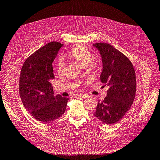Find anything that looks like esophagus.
I'll use <instances>...</instances> for the list:
<instances>
[{
	"label": "esophagus",
	"instance_id": "esophagus-1",
	"mask_svg": "<svg viewBox=\"0 0 160 160\" xmlns=\"http://www.w3.org/2000/svg\"><path fill=\"white\" fill-rule=\"evenodd\" d=\"M79 97H81V98H82V99H86V98H88V97H89V95H88V94H83V93H82V94H80L79 95Z\"/></svg>",
	"mask_w": 160,
	"mask_h": 160
}]
</instances>
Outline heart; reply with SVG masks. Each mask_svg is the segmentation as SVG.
I'll list each match as a JSON object with an SVG mask.
<instances>
[{
  "label": "heart",
  "mask_w": 160,
  "mask_h": 160,
  "mask_svg": "<svg viewBox=\"0 0 160 160\" xmlns=\"http://www.w3.org/2000/svg\"><path fill=\"white\" fill-rule=\"evenodd\" d=\"M67 57L70 58L82 66H86L88 64L92 57V54L88 48L82 45H76L67 53ZM100 67V63L97 60H93L90 65V68L93 70H98ZM64 63L62 60H59L57 64V71L58 73L63 72Z\"/></svg>",
  "instance_id": "obj_1"
}]
</instances>
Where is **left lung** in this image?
I'll list each match as a JSON object with an SVG mask.
<instances>
[{"instance_id":"left-lung-1","label":"left lung","mask_w":160,"mask_h":160,"mask_svg":"<svg viewBox=\"0 0 160 160\" xmlns=\"http://www.w3.org/2000/svg\"><path fill=\"white\" fill-rule=\"evenodd\" d=\"M93 46L100 53L102 71L100 80L107 85V96L99 101L93 114L104 123L119 122L130 109L136 93V76L131 61L122 52L107 43Z\"/></svg>"}]
</instances>
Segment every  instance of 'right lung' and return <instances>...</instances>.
<instances>
[{"label": "right lung", "instance_id": "right-lung-1", "mask_svg": "<svg viewBox=\"0 0 160 160\" xmlns=\"http://www.w3.org/2000/svg\"><path fill=\"white\" fill-rule=\"evenodd\" d=\"M63 46L50 42L27 58L19 77V95L25 109L38 121L50 123L63 115L67 97L54 95L50 80L54 79L52 63Z\"/></svg>", "mask_w": 160, "mask_h": 160}]
</instances>
